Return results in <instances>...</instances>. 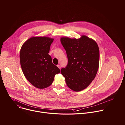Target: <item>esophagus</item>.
Here are the masks:
<instances>
[{"label": "esophagus", "instance_id": "esophagus-1", "mask_svg": "<svg viewBox=\"0 0 125 125\" xmlns=\"http://www.w3.org/2000/svg\"><path fill=\"white\" fill-rule=\"evenodd\" d=\"M57 67L60 69H61V65H57Z\"/></svg>", "mask_w": 125, "mask_h": 125}]
</instances>
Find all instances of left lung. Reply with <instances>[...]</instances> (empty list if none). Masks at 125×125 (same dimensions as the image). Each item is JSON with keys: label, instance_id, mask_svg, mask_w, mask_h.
I'll return each mask as SVG.
<instances>
[{"label": "left lung", "instance_id": "left-lung-1", "mask_svg": "<svg viewBox=\"0 0 125 125\" xmlns=\"http://www.w3.org/2000/svg\"><path fill=\"white\" fill-rule=\"evenodd\" d=\"M68 64L61 70L67 86L79 92L87 87L95 78L99 67V50L97 44L85 35L79 39L62 38Z\"/></svg>", "mask_w": 125, "mask_h": 125}]
</instances>
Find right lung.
I'll return each instance as SVG.
<instances>
[{"mask_svg": "<svg viewBox=\"0 0 125 125\" xmlns=\"http://www.w3.org/2000/svg\"><path fill=\"white\" fill-rule=\"evenodd\" d=\"M53 40L47 37H32L23 44L20 50L23 72L27 80L39 88L50 86L55 75L60 72L48 54Z\"/></svg>", "mask_w": 125, "mask_h": 125, "instance_id": "right-lung-1", "label": "right lung"}]
</instances>
